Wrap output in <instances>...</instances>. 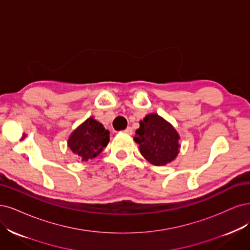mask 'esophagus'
I'll use <instances>...</instances> for the list:
<instances>
[{
    "label": "esophagus",
    "mask_w": 250,
    "mask_h": 250,
    "mask_svg": "<svg viewBox=\"0 0 250 250\" xmlns=\"http://www.w3.org/2000/svg\"><path fill=\"white\" fill-rule=\"evenodd\" d=\"M124 132H125V133H126V134H130V135H132V134H133V128H132L131 126H127Z\"/></svg>",
    "instance_id": "esophagus-1"
}]
</instances>
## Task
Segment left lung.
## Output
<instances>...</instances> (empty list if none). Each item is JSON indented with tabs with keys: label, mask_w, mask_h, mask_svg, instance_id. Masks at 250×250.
I'll list each match as a JSON object with an SVG mask.
<instances>
[{
	"label": "left lung",
	"mask_w": 250,
	"mask_h": 250,
	"mask_svg": "<svg viewBox=\"0 0 250 250\" xmlns=\"http://www.w3.org/2000/svg\"><path fill=\"white\" fill-rule=\"evenodd\" d=\"M179 134L158 114H149L140 122L134 140L141 155L154 165L170 163L179 154Z\"/></svg>",
	"instance_id": "left-lung-1"
}]
</instances>
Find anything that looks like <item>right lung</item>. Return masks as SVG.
<instances>
[{
  "mask_svg": "<svg viewBox=\"0 0 250 250\" xmlns=\"http://www.w3.org/2000/svg\"><path fill=\"white\" fill-rule=\"evenodd\" d=\"M110 132L93 117L88 118L72 133L68 139V146L83 161L100 155L109 142Z\"/></svg>",
  "mask_w": 250,
  "mask_h": 250,
  "instance_id": "right-lung-1",
  "label": "right lung"
}]
</instances>
